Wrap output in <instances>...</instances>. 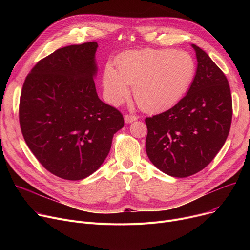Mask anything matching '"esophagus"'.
<instances>
[{
    "label": "esophagus",
    "mask_w": 250,
    "mask_h": 250,
    "mask_svg": "<svg viewBox=\"0 0 250 250\" xmlns=\"http://www.w3.org/2000/svg\"><path fill=\"white\" fill-rule=\"evenodd\" d=\"M137 120H138V117L136 115H129V114L125 115V124H130Z\"/></svg>",
    "instance_id": "esophagus-1"
}]
</instances>
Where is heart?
Returning <instances> with one entry per match:
<instances>
[{"instance_id": "obj_1", "label": "heart", "mask_w": 250, "mask_h": 250, "mask_svg": "<svg viewBox=\"0 0 250 250\" xmlns=\"http://www.w3.org/2000/svg\"><path fill=\"white\" fill-rule=\"evenodd\" d=\"M115 70L107 64L103 73V90L112 105L122 103L134 87V97L147 112L173 107L187 95L196 75V63L187 51L142 49L125 52Z\"/></svg>"}]
</instances>
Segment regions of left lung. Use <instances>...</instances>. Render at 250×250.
<instances>
[{
	"label": "left lung",
	"mask_w": 250,
	"mask_h": 250,
	"mask_svg": "<svg viewBox=\"0 0 250 250\" xmlns=\"http://www.w3.org/2000/svg\"><path fill=\"white\" fill-rule=\"evenodd\" d=\"M198 67L187 95L170 109L147 117L146 152L167 175L188 177L211 163L224 145L232 121L228 80L195 44Z\"/></svg>",
	"instance_id": "left-lung-1"
}]
</instances>
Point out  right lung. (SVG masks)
Masks as SVG:
<instances>
[{"instance_id":"1","label":"right lung","mask_w":250,"mask_h":250,"mask_svg":"<svg viewBox=\"0 0 250 250\" xmlns=\"http://www.w3.org/2000/svg\"><path fill=\"white\" fill-rule=\"evenodd\" d=\"M96 42L57 49L26 77L19 121L24 140L42 165L62 179L88 177L106 158L122 113L96 92Z\"/></svg>"}]
</instances>
